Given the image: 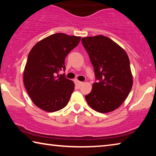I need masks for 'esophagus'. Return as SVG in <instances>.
I'll list each match as a JSON object with an SVG mask.
<instances>
[{
	"label": "esophagus",
	"instance_id": "esophagus-1",
	"mask_svg": "<svg viewBox=\"0 0 156 156\" xmlns=\"http://www.w3.org/2000/svg\"><path fill=\"white\" fill-rule=\"evenodd\" d=\"M83 84V82H80L78 80H75V84H76V87L77 88H80Z\"/></svg>",
	"mask_w": 156,
	"mask_h": 156
}]
</instances>
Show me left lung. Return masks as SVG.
Listing matches in <instances>:
<instances>
[{
  "label": "left lung",
  "mask_w": 156,
  "mask_h": 156,
  "mask_svg": "<svg viewBox=\"0 0 156 156\" xmlns=\"http://www.w3.org/2000/svg\"><path fill=\"white\" fill-rule=\"evenodd\" d=\"M82 43L99 80L85 96L87 102L98 112H113L123 103L133 86L128 55L112 39L102 35L85 37Z\"/></svg>",
  "instance_id": "left-lung-1"
}]
</instances>
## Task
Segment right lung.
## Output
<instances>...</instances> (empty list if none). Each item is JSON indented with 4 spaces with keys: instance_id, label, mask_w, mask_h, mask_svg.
Returning <instances> with one entry per match:
<instances>
[{
    "instance_id": "right-lung-1",
    "label": "right lung",
    "mask_w": 156,
    "mask_h": 156,
    "mask_svg": "<svg viewBox=\"0 0 156 156\" xmlns=\"http://www.w3.org/2000/svg\"><path fill=\"white\" fill-rule=\"evenodd\" d=\"M80 39V36L54 34L38 41L29 53L23 83L34 105L44 112L62 109L70 99L74 83L57 73L65 70L66 56Z\"/></svg>"
}]
</instances>
